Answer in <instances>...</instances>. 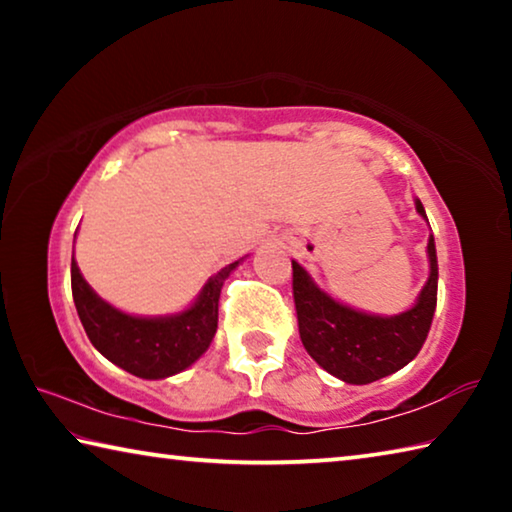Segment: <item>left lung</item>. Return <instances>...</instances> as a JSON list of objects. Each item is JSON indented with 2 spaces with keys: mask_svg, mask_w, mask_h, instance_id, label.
I'll use <instances>...</instances> for the list:
<instances>
[{
  "mask_svg": "<svg viewBox=\"0 0 512 512\" xmlns=\"http://www.w3.org/2000/svg\"><path fill=\"white\" fill-rule=\"evenodd\" d=\"M415 210L427 219L420 201ZM429 280L418 302L397 316H372L336 302L320 291L298 262L293 266L300 339L309 357L345 384H370L404 368L418 357L427 339L438 300V259L433 235L427 244Z\"/></svg>",
  "mask_w": 512,
  "mask_h": 512,
  "instance_id": "1",
  "label": "left lung"
}]
</instances>
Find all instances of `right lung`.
Masks as SVG:
<instances>
[{
	"label": "right lung",
	"instance_id": "right-lung-1",
	"mask_svg": "<svg viewBox=\"0 0 512 512\" xmlns=\"http://www.w3.org/2000/svg\"><path fill=\"white\" fill-rule=\"evenodd\" d=\"M239 262L207 280L189 309L173 316H131L101 300L85 282L72 255V296L90 343L103 357L142 379H164L183 372L210 348L219 323L221 287Z\"/></svg>",
	"mask_w": 512,
	"mask_h": 512
}]
</instances>
